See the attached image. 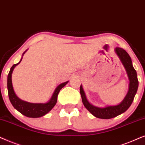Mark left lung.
<instances>
[{"instance_id":"8db88e82","label":"left lung","mask_w":145,"mask_h":145,"mask_svg":"<svg viewBox=\"0 0 145 145\" xmlns=\"http://www.w3.org/2000/svg\"><path fill=\"white\" fill-rule=\"evenodd\" d=\"M115 52L124 66L129 80L128 92L123 101L116 105H109L105 107H96L88 101L82 86L81 85L80 86V93L83 104L85 107L97 118L108 119L122 114L129 109L132 104L138 89V82L137 74L136 70L133 66L131 57L123 48H115Z\"/></svg>"}]
</instances>
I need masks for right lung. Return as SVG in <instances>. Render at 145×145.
I'll use <instances>...</instances> for the list:
<instances>
[{"label":"right lung","instance_id":"right-lung-1","mask_svg":"<svg viewBox=\"0 0 145 145\" xmlns=\"http://www.w3.org/2000/svg\"><path fill=\"white\" fill-rule=\"evenodd\" d=\"M27 51V50L22 54V57L25 52ZM22 57L21 58L20 61L18 63L14 64L11 67L10 70L8 75L7 78V88L8 93V97L10 103H12L13 107L16 109L17 111L22 113V115H25L26 117H31V118H38L41 117L46 114H47L48 112H50L52 109V108L54 107L56 104L57 103V95H58L59 91L62 88H63L69 82H63L62 84H59L58 86L56 88V89L54 92L52 96L50 98V99L47 103H30L23 100L20 99L18 96L15 93L14 89H13L12 83V74L14 70V67L20 63L22 61Z\"/></svg>","mask_w":145,"mask_h":145}]
</instances>
